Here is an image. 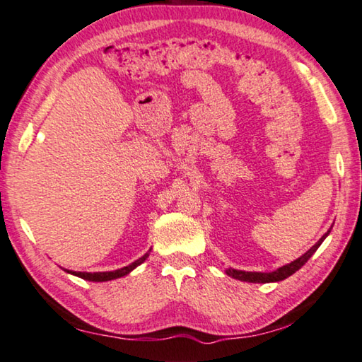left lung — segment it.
Instances as JSON below:
<instances>
[{
	"label": "left lung",
	"mask_w": 362,
	"mask_h": 362,
	"mask_svg": "<svg viewBox=\"0 0 362 362\" xmlns=\"http://www.w3.org/2000/svg\"><path fill=\"white\" fill-rule=\"evenodd\" d=\"M330 232V230H329ZM329 232H327L322 238L319 240L317 243H315L311 250L306 251L305 255H303L301 257H298L296 261L286 264V266L277 269V271L274 272H245V271H237V269H228L227 271V275H230V277L237 279V280H242V282H251V284H269V282H280V280H285L286 277H290L291 274H295L296 271H300V269L305 266V264L308 262L309 257H311L315 250L319 248L320 243L324 242L327 235H329Z\"/></svg>",
	"instance_id": "8db88e82"
}]
</instances>
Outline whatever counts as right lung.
<instances>
[{
    "label": "right lung",
    "mask_w": 362,
    "mask_h": 362,
    "mask_svg": "<svg viewBox=\"0 0 362 362\" xmlns=\"http://www.w3.org/2000/svg\"><path fill=\"white\" fill-rule=\"evenodd\" d=\"M148 256H150V253L143 255L140 259H136L135 262H132L130 266L122 267V269H117V271H112V272H93V274H91V272H71V274L77 275V277L83 279V280H90V282H106V280L119 279V277H124V275H127L130 271H134L136 266H140V264L145 261Z\"/></svg>",
    "instance_id": "1"
}]
</instances>
